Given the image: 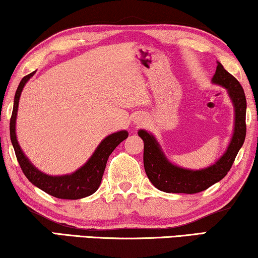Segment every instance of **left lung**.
<instances>
[{
  "mask_svg": "<svg viewBox=\"0 0 258 258\" xmlns=\"http://www.w3.org/2000/svg\"><path fill=\"white\" fill-rule=\"evenodd\" d=\"M213 82L227 88L235 107V130L227 151L214 165L202 170H188L178 168L167 161L158 143L149 133L140 130L139 136L144 142L143 162L146 174L158 190L175 194L201 192L221 181L230 170L246 134L245 111L246 100L244 90L237 80L218 63Z\"/></svg>",
  "mask_w": 258,
  "mask_h": 258,
  "instance_id": "left-lung-1",
  "label": "left lung"
}]
</instances>
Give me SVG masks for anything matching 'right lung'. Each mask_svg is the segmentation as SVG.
Instances as JSON below:
<instances>
[{
	"label": "right lung",
	"instance_id": "right-lung-1",
	"mask_svg": "<svg viewBox=\"0 0 258 258\" xmlns=\"http://www.w3.org/2000/svg\"><path fill=\"white\" fill-rule=\"evenodd\" d=\"M34 73L28 74L21 80L19 87H17L15 98H14L13 114L10 117V140H12L20 167L26 177L34 185H36L37 188L43 190L49 195L62 200H79L89 196L98 189L109 156L115 148L128 137V133L125 130H122V132L111 134L105 137L97 147V149L95 150L93 156L89 158V161L72 175L49 176L41 172L24 156L19 143H17L15 133L17 107H19L21 93H22L24 84L34 75Z\"/></svg>",
	"mask_w": 258,
	"mask_h": 258
}]
</instances>
